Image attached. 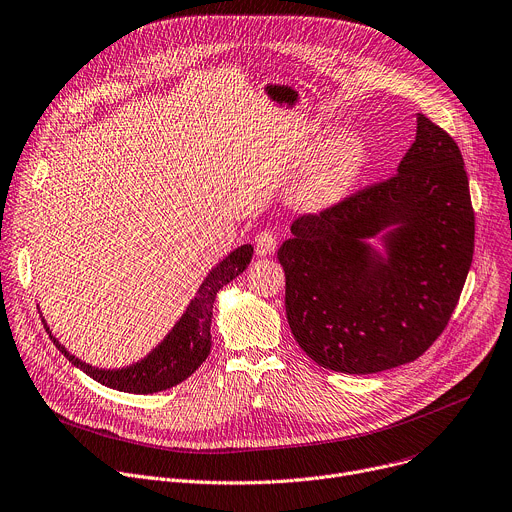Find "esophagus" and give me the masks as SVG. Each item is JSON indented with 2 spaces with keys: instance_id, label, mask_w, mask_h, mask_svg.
<instances>
[{
  "instance_id": "obj_1",
  "label": "esophagus",
  "mask_w": 512,
  "mask_h": 512,
  "mask_svg": "<svg viewBox=\"0 0 512 512\" xmlns=\"http://www.w3.org/2000/svg\"><path fill=\"white\" fill-rule=\"evenodd\" d=\"M277 249V237L271 230H259L255 237V251L259 257H269Z\"/></svg>"
}]
</instances>
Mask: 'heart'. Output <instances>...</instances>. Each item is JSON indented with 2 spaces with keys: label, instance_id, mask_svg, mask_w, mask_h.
<instances>
[{
  "label": "heart",
  "instance_id": "obj_1",
  "mask_svg": "<svg viewBox=\"0 0 512 512\" xmlns=\"http://www.w3.org/2000/svg\"><path fill=\"white\" fill-rule=\"evenodd\" d=\"M365 149L351 134L335 136L304 167L292 188V202L304 212H324L343 202L363 173Z\"/></svg>",
  "mask_w": 512,
  "mask_h": 512
}]
</instances>
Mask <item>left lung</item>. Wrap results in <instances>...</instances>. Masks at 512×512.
<instances>
[{"mask_svg":"<svg viewBox=\"0 0 512 512\" xmlns=\"http://www.w3.org/2000/svg\"><path fill=\"white\" fill-rule=\"evenodd\" d=\"M286 271L294 339L324 369L378 374L421 357L447 327L474 255L468 173L425 114L396 175L292 224Z\"/></svg>","mask_w":512,"mask_h":512,"instance_id":"left-lung-1","label":"left lung"}]
</instances>
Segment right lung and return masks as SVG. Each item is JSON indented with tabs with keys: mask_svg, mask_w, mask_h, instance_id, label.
I'll use <instances>...</instances> for the list:
<instances>
[{
	"mask_svg": "<svg viewBox=\"0 0 512 512\" xmlns=\"http://www.w3.org/2000/svg\"><path fill=\"white\" fill-rule=\"evenodd\" d=\"M251 257L253 247L241 245L235 251H230L222 261H218L204 277L196 296L190 300L188 308H185V312L173 324V329L165 335V339L155 349H151L143 359L124 367H98L75 357L73 353L67 351L65 345H61L57 337H53V331L49 324H46L44 316L42 322L46 331H49L53 343L61 349V353H65V357L75 367H79L83 374L94 378L102 386L128 394L163 392L167 388L181 384L183 380H188L206 361L212 345L210 324L216 294L247 269Z\"/></svg>",
	"mask_w": 512,
	"mask_h": 512,
	"instance_id": "add662e5",
	"label": "right lung"
}]
</instances>
